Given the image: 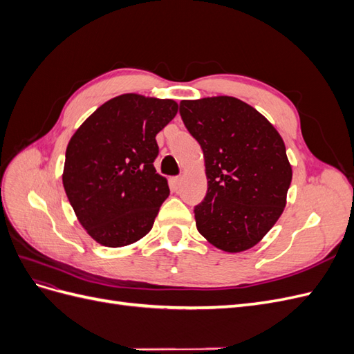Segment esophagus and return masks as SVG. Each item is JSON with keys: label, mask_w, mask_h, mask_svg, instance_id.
<instances>
[{"label": "esophagus", "mask_w": 354, "mask_h": 354, "mask_svg": "<svg viewBox=\"0 0 354 354\" xmlns=\"http://www.w3.org/2000/svg\"><path fill=\"white\" fill-rule=\"evenodd\" d=\"M171 181H173L174 187H180V185H181V177H173V178H171Z\"/></svg>", "instance_id": "34e87169"}]
</instances>
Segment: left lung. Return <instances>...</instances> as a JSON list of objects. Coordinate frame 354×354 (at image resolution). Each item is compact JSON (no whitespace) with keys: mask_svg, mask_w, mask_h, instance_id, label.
Wrapping results in <instances>:
<instances>
[{"mask_svg":"<svg viewBox=\"0 0 354 354\" xmlns=\"http://www.w3.org/2000/svg\"><path fill=\"white\" fill-rule=\"evenodd\" d=\"M180 115L205 159L207 196L195 208L198 232L216 248H252L279 220L292 167L276 128L230 95L181 100Z\"/></svg>","mask_w":354,"mask_h":354,"instance_id":"left-lung-1","label":"left lung"}]
</instances>
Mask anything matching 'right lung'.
I'll return each instance as SVG.
<instances>
[{"mask_svg":"<svg viewBox=\"0 0 354 354\" xmlns=\"http://www.w3.org/2000/svg\"><path fill=\"white\" fill-rule=\"evenodd\" d=\"M177 111L171 99L127 93L103 103L71 137L63 187L97 243L120 248L151 232L169 195L167 178L153 165L155 137Z\"/></svg>","mask_w":354,"mask_h":354,"instance_id":"add662e5","label":"right lung"}]
</instances>
